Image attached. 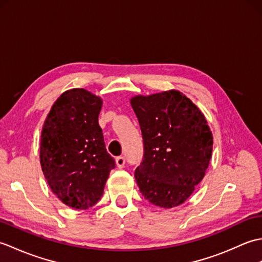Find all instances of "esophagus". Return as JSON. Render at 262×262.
I'll use <instances>...</instances> for the list:
<instances>
[{"instance_id": "obj_1", "label": "esophagus", "mask_w": 262, "mask_h": 262, "mask_svg": "<svg viewBox=\"0 0 262 262\" xmlns=\"http://www.w3.org/2000/svg\"><path fill=\"white\" fill-rule=\"evenodd\" d=\"M116 165L118 166L119 169H122L125 166V158L124 157H118L116 158Z\"/></svg>"}]
</instances>
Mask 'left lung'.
Segmentation results:
<instances>
[{"label": "left lung", "instance_id": "left-lung-1", "mask_svg": "<svg viewBox=\"0 0 262 262\" xmlns=\"http://www.w3.org/2000/svg\"><path fill=\"white\" fill-rule=\"evenodd\" d=\"M140 122L144 160L135 171L138 188L162 208L183 204L203 180L213 151L207 119L178 90L132 97Z\"/></svg>", "mask_w": 262, "mask_h": 262}]
</instances>
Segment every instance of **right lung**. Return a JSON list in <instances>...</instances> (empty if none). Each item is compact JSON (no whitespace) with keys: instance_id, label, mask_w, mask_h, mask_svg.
Here are the masks:
<instances>
[{"instance_id":"right-lung-1","label":"right lung","mask_w":262,"mask_h":262,"mask_svg":"<svg viewBox=\"0 0 262 262\" xmlns=\"http://www.w3.org/2000/svg\"><path fill=\"white\" fill-rule=\"evenodd\" d=\"M102 99L85 89H71L54 102L43 122L40 164L52 191L74 209L101 198L115 160L107 152L98 118Z\"/></svg>"}]
</instances>
